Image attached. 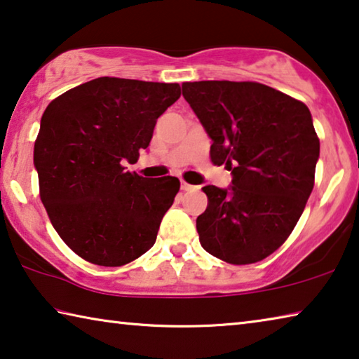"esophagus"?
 Returning <instances> with one entry per match:
<instances>
[{"label":"esophagus","mask_w":359,"mask_h":359,"mask_svg":"<svg viewBox=\"0 0 359 359\" xmlns=\"http://www.w3.org/2000/svg\"><path fill=\"white\" fill-rule=\"evenodd\" d=\"M180 188H182V190H184V191H191V190H194V188H196V187H194V185H190V184H187V182H182V184H180Z\"/></svg>","instance_id":"1"}]
</instances>
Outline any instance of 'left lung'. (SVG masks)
<instances>
[{"label": "left lung", "mask_w": 359, "mask_h": 359, "mask_svg": "<svg viewBox=\"0 0 359 359\" xmlns=\"http://www.w3.org/2000/svg\"><path fill=\"white\" fill-rule=\"evenodd\" d=\"M182 95L212 139V163L233 174L228 188H203L199 242L231 264L264 259L287 241L312 193L320 141L311 111L258 82H185Z\"/></svg>", "instance_id": "obj_1"}]
</instances>
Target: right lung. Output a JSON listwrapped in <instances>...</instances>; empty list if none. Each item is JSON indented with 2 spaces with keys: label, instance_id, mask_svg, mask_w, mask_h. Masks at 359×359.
Masks as SVG:
<instances>
[{
  "label": "right lung",
  "instance_id": "obj_1",
  "mask_svg": "<svg viewBox=\"0 0 359 359\" xmlns=\"http://www.w3.org/2000/svg\"><path fill=\"white\" fill-rule=\"evenodd\" d=\"M179 83L98 77L60 95L34 142L39 194L60 238L98 266H123L154 247L177 177L126 171L147 149Z\"/></svg>",
  "mask_w": 359,
  "mask_h": 359
}]
</instances>
